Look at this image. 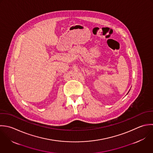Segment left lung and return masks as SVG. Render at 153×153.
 Returning <instances> with one entry per match:
<instances>
[{
  "label": "left lung",
  "mask_w": 153,
  "mask_h": 153,
  "mask_svg": "<svg viewBox=\"0 0 153 153\" xmlns=\"http://www.w3.org/2000/svg\"><path fill=\"white\" fill-rule=\"evenodd\" d=\"M129 91H130V90H129Z\"/></svg>",
  "instance_id": "8db88e82"
}]
</instances>
